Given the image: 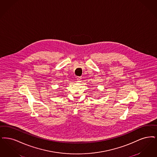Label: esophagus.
Listing matches in <instances>:
<instances>
[{
	"instance_id": "34e87169",
	"label": "esophagus",
	"mask_w": 157,
	"mask_h": 157,
	"mask_svg": "<svg viewBox=\"0 0 157 157\" xmlns=\"http://www.w3.org/2000/svg\"><path fill=\"white\" fill-rule=\"evenodd\" d=\"M77 82H82V77H77Z\"/></svg>"
}]
</instances>
